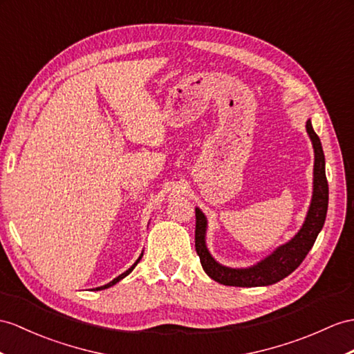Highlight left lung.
Segmentation results:
<instances>
[{
	"label": "left lung",
	"mask_w": 354,
	"mask_h": 354,
	"mask_svg": "<svg viewBox=\"0 0 354 354\" xmlns=\"http://www.w3.org/2000/svg\"><path fill=\"white\" fill-rule=\"evenodd\" d=\"M306 132L314 149V180H313V198L306 213L304 225L296 232V236L287 243L278 246L274 251L263 258L261 261L251 267L234 269L218 263L207 249V218L205 214L195 209V249L200 257L204 272L209 277L223 286L230 287H266L277 283L295 272L300 263L305 260L308 252L315 243L318 232L322 231L327 204H329V186L326 178V162L320 138L314 132L311 120L306 122Z\"/></svg>",
	"instance_id": "8db88e82"
}]
</instances>
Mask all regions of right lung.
Wrapping results in <instances>:
<instances>
[{
	"label": "right lung",
	"instance_id": "add662e5",
	"mask_svg": "<svg viewBox=\"0 0 354 354\" xmlns=\"http://www.w3.org/2000/svg\"><path fill=\"white\" fill-rule=\"evenodd\" d=\"M141 258H142V254L140 255V258H138V260H136V261H135V263H133V264H132L131 267H129V269H127V270H126L124 273H122V274H118V277H117L115 279H112V281H111L109 283H106V286H102V287H97V288H93V290H94V291H99V290H105V288H109V287H112V286H115V283H117V282H120V281H122L123 278H126V277H127V274H129V273H131V272H132V270L135 269V266H136L138 263H140V260H141Z\"/></svg>",
	"mask_w": 354,
	"mask_h": 354
}]
</instances>
